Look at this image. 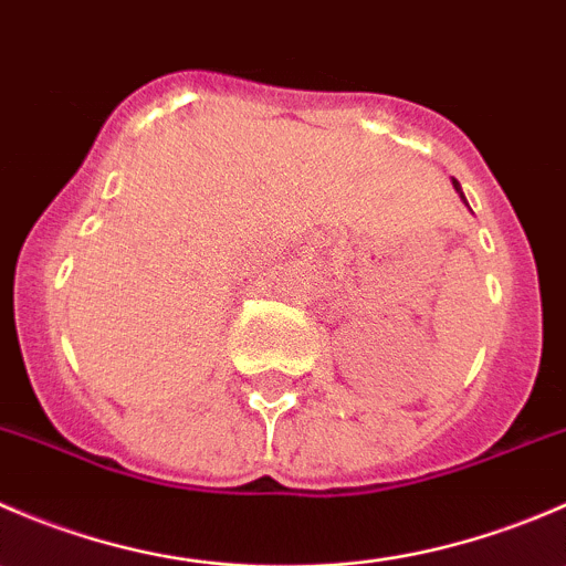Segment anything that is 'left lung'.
Returning <instances> with one entry per match:
<instances>
[{
    "label": "left lung",
    "instance_id": "left-lung-1",
    "mask_svg": "<svg viewBox=\"0 0 566 566\" xmlns=\"http://www.w3.org/2000/svg\"><path fill=\"white\" fill-rule=\"evenodd\" d=\"M452 186H454V191H458L460 197H462V188H460V182H458V180H452ZM462 202H465V197H462ZM465 205H468V202H465Z\"/></svg>",
    "mask_w": 566,
    "mask_h": 566
}]
</instances>
